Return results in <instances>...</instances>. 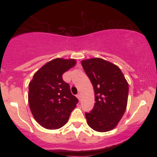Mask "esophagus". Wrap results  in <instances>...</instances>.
Returning <instances> with one entry per match:
<instances>
[{
    "label": "esophagus",
    "mask_w": 157,
    "mask_h": 157,
    "mask_svg": "<svg viewBox=\"0 0 157 157\" xmlns=\"http://www.w3.org/2000/svg\"><path fill=\"white\" fill-rule=\"evenodd\" d=\"M77 99H78V100H80V94H77Z\"/></svg>",
    "instance_id": "34e87169"
}]
</instances>
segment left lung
I'll return each mask as SVG.
<instances>
[{
    "label": "left lung",
    "mask_w": 157,
    "mask_h": 157,
    "mask_svg": "<svg viewBox=\"0 0 157 157\" xmlns=\"http://www.w3.org/2000/svg\"><path fill=\"white\" fill-rule=\"evenodd\" d=\"M85 72L94 90L95 103L86 120L91 128L106 132L116 127L125 113L128 96V84L116 65L101 58L82 61Z\"/></svg>",
    "instance_id": "8db88e82"
}]
</instances>
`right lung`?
Segmentation results:
<instances>
[{"label":"right lung","instance_id":"add662e5","mask_svg":"<svg viewBox=\"0 0 157 157\" xmlns=\"http://www.w3.org/2000/svg\"><path fill=\"white\" fill-rule=\"evenodd\" d=\"M76 63L57 58L42 66L29 85V104L34 118L47 129H57L68 122L79 100L71 93L63 75Z\"/></svg>","mask_w":157,"mask_h":157}]
</instances>
